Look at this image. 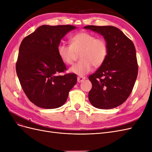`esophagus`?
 Listing matches in <instances>:
<instances>
[{"label": "esophagus", "mask_w": 152, "mask_h": 152, "mask_svg": "<svg viewBox=\"0 0 152 152\" xmlns=\"http://www.w3.org/2000/svg\"><path fill=\"white\" fill-rule=\"evenodd\" d=\"M86 79V77H83V76H79L77 77V82L79 83H80V82H83L84 80Z\"/></svg>", "instance_id": "obj_1"}]
</instances>
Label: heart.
<instances>
[{
  "label": "heart",
  "instance_id": "obj_1",
  "mask_svg": "<svg viewBox=\"0 0 152 152\" xmlns=\"http://www.w3.org/2000/svg\"><path fill=\"white\" fill-rule=\"evenodd\" d=\"M71 44H61L58 45V52L62 61L66 65H72L77 53H80V61L73 65L69 72L82 76L91 72L93 65L101 66L107 56V42L103 39L88 32L82 31L73 36Z\"/></svg>",
  "mask_w": 152,
  "mask_h": 152
}]
</instances>
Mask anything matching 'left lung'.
Here are the masks:
<instances>
[{
	"mask_svg": "<svg viewBox=\"0 0 152 152\" xmlns=\"http://www.w3.org/2000/svg\"><path fill=\"white\" fill-rule=\"evenodd\" d=\"M102 35L108 53L98 70L89 77L92 89L89 100L99 109H112L128 98L134 86L138 72L134 45L123 32L113 26H84Z\"/></svg>",
	"mask_w": 152,
	"mask_h": 152,
	"instance_id": "obj_1",
	"label": "left lung"
}]
</instances>
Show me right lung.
Here are the masks:
<instances>
[{
  "instance_id": "1",
  "label": "right lung",
  "mask_w": 152,
  "mask_h": 152,
  "mask_svg": "<svg viewBox=\"0 0 152 152\" xmlns=\"http://www.w3.org/2000/svg\"><path fill=\"white\" fill-rule=\"evenodd\" d=\"M77 28L72 25H42L22 40L16 65L23 90L37 107L53 109L66 102L77 83V75L59 73L66 70L58 52L65 35Z\"/></svg>"
}]
</instances>
